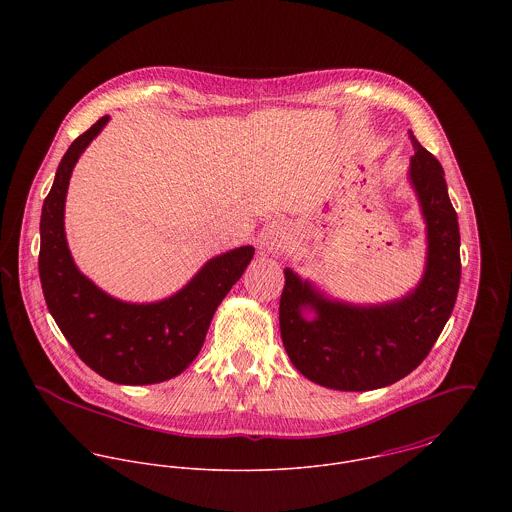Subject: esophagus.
Segmentation results:
<instances>
[{"label": "esophagus", "instance_id": "1", "mask_svg": "<svg viewBox=\"0 0 512 512\" xmlns=\"http://www.w3.org/2000/svg\"><path fill=\"white\" fill-rule=\"evenodd\" d=\"M274 242H276V234H274L272 228H266V230L260 232V236H258V246H260L262 252H270V250L274 248Z\"/></svg>", "mask_w": 512, "mask_h": 512}]
</instances>
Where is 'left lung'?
Segmentation results:
<instances>
[{"label": "left lung", "mask_w": 512, "mask_h": 512, "mask_svg": "<svg viewBox=\"0 0 512 512\" xmlns=\"http://www.w3.org/2000/svg\"><path fill=\"white\" fill-rule=\"evenodd\" d=\"M410 142V181L428 232L420 284L390 303L351 305L323 297L286 268L282 341L293 366L325 388L365 392L404 378L430 355L453 311L461 280L457 213L441 163L412 132Z\"/></svg>", "instance_id": "8db88e82"}]
</instances>
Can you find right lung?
<instances>
[{
  "instance_id": "1",
  "label": "right lung",
  "mask_w": 512,
  "mask_h": 512,
  "mask_svg": "<svg viewBox=\"0 0 512 512\" xmlns=\"http://www.w3.org/2000/svg\"><path fill=\"white\" fill-rule=\"evenodd\" d=\"M110 118L102 116L63 155L41 213L39 278L47 307L74 353L102 378L155 384L199 355L211 319L254 256L240 246L209 260L181 292L155 303H126L96 288L74 266L65 236V199L74 163Z\"/></svg>"
}]
</instances>
